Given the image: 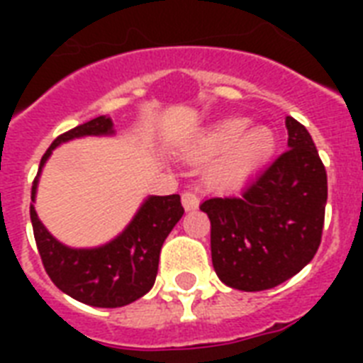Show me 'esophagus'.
I'll return each instance as SVG.
<instances>
[{"label": "esophagus", "instance_id": "esophagus-1", "mask_svg": "<svg viewBox=\"0 0 363 363\" xmlns=\"http://www.w3.org/2000/svg\"><path fill=\"white\" fill-rule=\"evenodd\" d=\"M182 205H184V209L186 211L196 209L199 205V198L194 192H184L182 194Z\"/></svg>", "mask_w": 363, "mask_h": 363}]
</instances>
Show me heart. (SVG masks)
Wrapping results in <instances>:
<instances>
[{"mask_svg":"<svg viewBox=\"0 0 363 363\" xmlns=\"http://www.w3.org/2000/svg\"><path fill=\"white\" fill-rule=\"evenodd\" d=\"M275 150L273 133L265 128L248 130L245 118H224L190 135L179 154L192 162L209 160L203 181L211 188H235L258 173Z\"/></svg>","mask_w":363,"mask_h":363,"instance_id":"heart-1","label":"heart"}]
</instances>
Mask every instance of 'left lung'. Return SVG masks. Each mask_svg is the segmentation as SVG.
Listing matches in <instances>:
<instances>
[{
	"label": "left lung",
	"instance_id": "left-lung-1",
	"mask_svg": "<svg viewBox=\"0 0 363 363\" xmlns=\"http://www.w3.org/2000/svg\"><path fill=\"white\" fill-rule=\"evenodd\" d=\"M288 150L242 194L199 205L211 220V256L224 284L242 292L279 286L318 250L326 169L305 125L286 116Z\"/></svg>",
	"mask_w": 363,
	"mask_h": 363
}]
</instances>
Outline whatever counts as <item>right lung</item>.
<instances>
[{
    "label": "right lung",
    "instance_id": "add662e5",
    "mask_svg": "<svg viewBox=\"0 0 363 363\" xmlns=\"http://www.w3.org/2000/svg\"><path fill=\"white\" fill-rule=\"evenodd\" d=\"M115 133L111 116L104 115L54 139L39 164L30 205L33 235L50 281L77 301L104 309L133 303L154 286L162 245L184 215L181 196H148L116 238L84 248L69 247L54 238L37 216L33 203L41 171L54 148L82 137H113Z\"/></svg>",
    "mask_w": 363,
    "mask_h": 363
}]
</instances>
